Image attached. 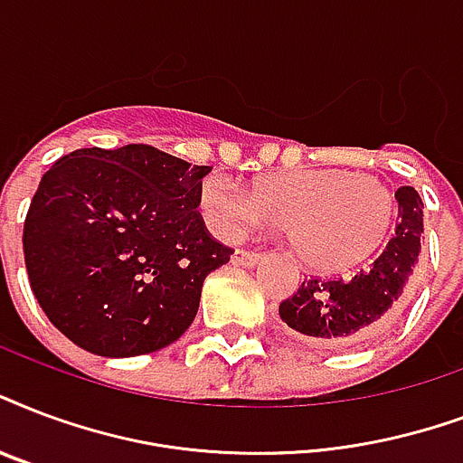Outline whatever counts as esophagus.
<instances>
[{
    "label": "esophagus",
    "instance_id": "1",
    "mask_svg": "<svg viewBox=\"0 0 463 463\" xmlns=\"http://www.w3.org/2000/svg\"><path fill=\"white\" fill-rule=\"evenodd\" d=\"M260 260H262L260 250H235L232 255V264H240V267H255Z\"/></svg>",
    "mask_w": 463,
    "mask_h": 463
}]
</instances>
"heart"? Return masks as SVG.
<instances>
[{
	"label": "heart",
	"instance_id": "1",
	"mask_svg": "<svg viewBox=\"0 0 463 463\" xmlns=\"http://www.w3.org/2000/svg\"><path fill=\"white\" fill-rule=\"evenodd\" d=\"M201 208L221 235L287 228L303 262L320 271L357 267L379 250L396 218V194L372 172L301 167L262 176L252 192L225 176H206Z\"/></svg>",
	"mask_w": 463,
	"mask_h": 463
}]
</instances>
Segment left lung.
Instances as JSON below:
<instances>
[{"label":"left lung","mask_w":463,"mask_h":463,"mask_svg":"<svg viewBox=\"0 0 463 463\" xmlns=\"http://www.w3.org/2000/svg\"><path fill=\"white\" fill-rule=\"evenodd\" d=\"M396 232L366 269L349 279H303L294 294L279 303V316L291 330L323 347L364 342L393 323L403 310L418 267L422 235V199L401 186Z\"/></svg>","instance_id":"left-lung-1"}]
</instances>
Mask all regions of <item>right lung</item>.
Wrapping results in <instances>:
<instances>
[{"mask_svg": "<svg viewBox=\"0 0 463 463\" xmlns=\"http://www.w3.org/2000/svg\"><path fill=\"white\" fill-rule=\"evenodd\" d=\"M208 172L133 143L82 147L41 176L24 260L60 333L99 357L147 354L184 335L206 274L232 255L196 211Z\"/></svg>", "mask_w": 463, "mask_h": 463, "instance_id": "obj_1", "label": "right lung"}]
</instances>
